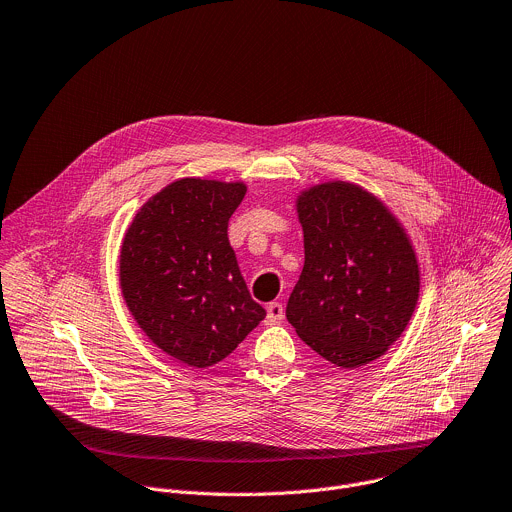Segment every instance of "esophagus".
Here are the masks:
<instances>
[{
    "instance_id": "esophagus-1",
    "label": "esophagus",
    "mask_w": 512,
    "mask_h": 512,
    "mask_svg": "<svg viewBox=\"0 0 512 512\" xmlns=\"http://www.w3.org/2000/svg\"><path fill=\"white\" fill-rule=\"evenodd\" d=\"M283 315H285L283 305L277 303V301H271V303L267 305V317H265V321H267V325H275V323H279V321L283 319Z\"/></svg>"
}]
</instances>
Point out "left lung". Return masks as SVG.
Segmentation results:
<instances>
[{
  "instance_id": "1",
  "label": "left lung",
  "mask_w": 512,
  "mask_h": 512,
  "mask_svg": "<svg viewBox=\"0 0 512 512\" xmlns=\"http://www.w3.org/2000/svg\"><path fill=\"white\" fill-rule=\"evenodd\" d=\"M305 263L287 301L303 342L339 368L380 358L406 329L420 289L414 249L370 193L348 183L297 201Z\"/></svg>"
}]
</instances>
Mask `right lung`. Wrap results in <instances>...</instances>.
<instances>
[{
  "mask_svg": "<svg viewBox=\"0 0 512 512\" xmlns=\"http://www.w3.org/2000/svg\"><path fill=\"white\" fill-rule=\"evenodd\" d=\"M241 183L183 179L134 217L120 253L128 309L175 360L209 368L225 360L265 317L229 243Z\"/></svg>",
  "mask_w": 512,
  "mask_h": 512,
  "instance_id": "1",
  "label": "right lung"
}]
</instances>
